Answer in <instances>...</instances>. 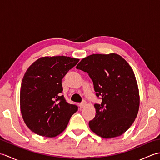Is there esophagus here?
I'll list each match as a JSON object with an SVG mask.
<instances>
[{"label":"esophagus","instance_id":"obj_1","mask_svg":"<svg viewBox=\"0 0 160 160\" xmlns=\"http://www.w3.org/2000/svg\"><path fill=\"white\" fill-rule=\"evenodd\" d=\"M86 102H82V103H80L79 104V107H80V108H84V107L86 106Z\"/></svg>","mask_w":160,"mask_h":160}]
</instances>
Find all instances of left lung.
<instances>
[{
  "label": "left lung",
  "mask_w": 160,
  "mask_h": 160,
  "mask_svg": "<svg viewBox=\"0 0 160 160\" xmlns=\"http://www.w3.org/2000/svg\"><path fill=\"white\" fill-rule=\"evenodd\" d=\"M76 68L89 73L102 104H95L96 116L89 122L103 138L120 136L131 127L140 107V93L133 70L117 53H96L81 60Z\"/></svg>",
  "instance_id": "obj_1"
}]
</instances>
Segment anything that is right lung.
I'll use <instances>...</instances> for the list:
<instances>
[{
    "mask_svg": "<svg viewBox=\"0 0 160 160\" xmlns=\"http://www.w3.org/2000/svg\"><path fill=\"white\" fill-rule=\"evenodd\" d=\"M79 59L64 56L36 60L24 75L20 92V111L30 130L47 138L62 132L78 111L63 96L62 80Z\"/></svg>",
    "mask_w": 160,
    "mask_h": 160,
    "instance_id": "add662e5",
    "label": "right lung"
}]
</instances>
